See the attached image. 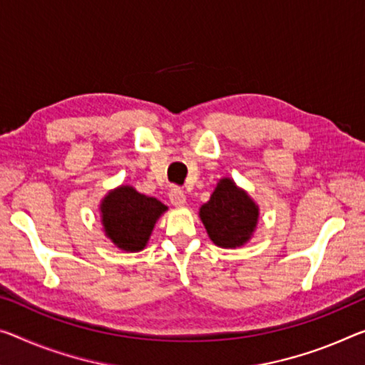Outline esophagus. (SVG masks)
<instances>
[{
  "label": "esophagus",
  "instance_id": "obj_1",
  "mask_svg": "<svg viewBox=\"0 0 365 365\" xmlns=\"http://www.w3.org/2000/svg\"><path fill=\"white\" fill-rule=\"evenodd\" d=\"M169 198H170V203L173 206H183L185 201H187V198H185V193L182 188H172L170 193H169Z\"/></svg>",
  "mask_w": 365,
  "mask_h": 365
}]
</instances>
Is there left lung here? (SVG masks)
Returning a JSON list of instances; mask_svg holds the SVG:
<instances>
[{"label": "left lung", "mask_w": 365, "mask_h": 365, "mask_svg": "<svg viewBox=\"0 0 365 365\" xmlns=\"http://www.w3.org/2000/svg\"><path fill=\"white\" fill-rule=\"evenodd\" d=\"M258 206L232 178H221L207 203L200 207L210 239L217 247L235 248L250 240L258 222Z\"/></svg>", "instance_id": "8db88e82"}]
</instances>
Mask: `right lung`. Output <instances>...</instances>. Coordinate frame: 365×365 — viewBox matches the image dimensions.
<instances>
[{"label":"right lung","instance_id":"1","mask_svg":"<svg viewBox=\"0 0 365 365\" xmlns=\"http://www.w3.org/2000/svg\"><path fill=\"white\" fill-rule=\"evenodd\" d=\"M167 206L151 196L141 195L130 185L110 192L101 203L106 235L125 252H140L146 247L158 219Z\"/></svg>","mask_w":365,"mask_h":365}]
</instances>
